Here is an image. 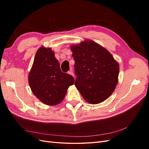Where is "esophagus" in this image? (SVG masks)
Segmentation results:
<instances>
[{
    "mask_svg": "<svg viewBox=\"0 0 149 149\" xmlns=\"http://www.w3.org/2000/svg\"><path fill=\"white\" fill-rule=\"evenodd\" d=\"M68 74H70V75H71V76H74V74H73V71H72V69H71V68L70 69V70L69 71H68Z\"/></svg>",
    "mask_w": 149,
    "mask_h": 149,
    "instance_id": "esophagus-1",
    "label": "esophagus"
}]
</instances>
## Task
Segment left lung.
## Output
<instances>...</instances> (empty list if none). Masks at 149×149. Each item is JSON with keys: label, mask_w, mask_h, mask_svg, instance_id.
Masks as SVG:
<instances>
[{"label": "left lung", "mask_w": 149, "mask_h": 149, "mask_svg": "<svg viewBox=\"0 0 149 149\" xmlns=\"http://www.w3.org/2000/svg\"><path fill=\"white\" fill-rule=\"evenodd\" d=\"M71 51L76 88L89 103L105 101L118 84L119 64L107 49L92 40L72 46Z\"/></svg>", "instance_id": "1"}]
</instances>
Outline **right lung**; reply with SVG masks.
I'll use <instances>...</instances> for the list:
<instances>
[{"mask_svg": "<svg viewBox=\"0 0 149 149\" xmlns=\"http://www.w3.org/2000/svg\"><path fill=\"white\" fill-rule=\"evenodd\" d=\"M30 87L34 95L47 105L60 104L67 89L73 84V76L63 73L54 52L49 48H40L36 53L29 75Z\"/></svg>", "mask_w": 149, "mask_h": 149, "instance_id": "obj_1", "label": "right lung"}]
</instances>
